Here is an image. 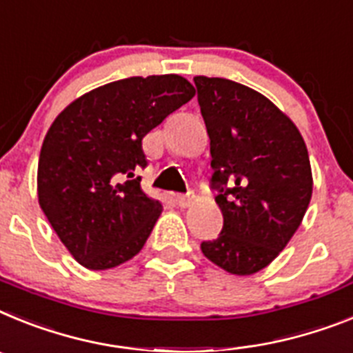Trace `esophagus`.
<instances>
[{"mask_svg": "<svg viewBox=\"0 0 353 353\" xmlns=\"http://www.w3.org/2000/svg\"><path fill=\"white\" fill-rule=\"evenodd\" d=\"M176 202L179 204V208H188L192 202H194V197L192 195H176Z\"/></svg>", "mask_w": 353, "mask_h": 353, "instance_id": "esophagus-1", "label": "esophagus"}]
</instances>
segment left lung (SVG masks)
Masks as SVG:
<instances>
[{"mask_svg": "<svg viewBox=\"0 0 353 353\" xmlns=\"http://www.w3.org/2000/svg\"><path fill=\"white\" fill-rule=\"evenodd\" d=\"M194 81L223 214L219 238L202 241L201 250L229 274L252 275L281 254L307 211V147L291 119L259 92L225 78Z\"/></svg>", "mask_w": 353, "mask_h": 353, "instance_id": "left-lung-1", "label": "left lung"}]
</instances>
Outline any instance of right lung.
<instances>
[{"mask_svg": "<svg viewBox=\"0 0 353 353\" xmlns=\"http://www.w3.org/2000/svg\"><path fill=\"white\" fill-rule=\"evenodd\" d=\"M194 96L183 76H133L87 92L54 119L41 149L37 194L79 265L115 268L142 250L161 214L137 177L147 165L142 139Z\"/></svg>", "mask_w": 353, "mask_h": 353, "instance_id": "right-lung-1", "label": "right lung"}]
</instances>
